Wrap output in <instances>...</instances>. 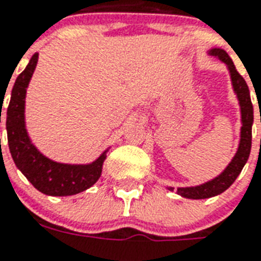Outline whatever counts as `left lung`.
Instances as JSON below:
<instances>
[{
    "label": "left lung",
    "instance_id": "1",
    "mask_svg": "<svg viewBox=\"0 0 261 261\" xmlns=\"http://www.w3.org/2000/svg\"><path fill=\"white\" fill-rule=\"evenodd\" d=\"M211 55H214L218 59H221L223 63H226L227 69L230 71L231 83L233 88L237 94L241 107V139H240L239 150L236 153L234 159L231 160V163L227 165V168L218 177H215L211 181H207L202 186L198 187H186V188H177V194L188 199H206L215 196V195L222 194L223 191H226L229 187L234 182L244 165L248 161L249 153H251L252 146V123H253V106H252L251 96H249V89L243 79V75L240 74L236 69L234 63L230 59V57L226 54V51L221 48H213L210 51ZM261 122V119H260ZM173 190V188H169Z\"/></svg>",
    "mask_w": 261,
    "mask_h": 261
}]
</instances>
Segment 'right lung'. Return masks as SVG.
Masks as SVG:
<instances>
[{
  "mask_svg": "<svg viewBox=\"0 0 261 261\" xmlns=\"http://www.w3.org/2000/svg\"><path fill=\"white\" fill-rule=\"evenodd\" d=\"M39 54H34L25 70L20 73L12 89L6 111L8 143L16 167L40 192L50 196H69L88 190L101 176L104 151L94 163L88 165H69L51 161L31 143L24 122L25 93L38 63Z\"/></svg>",
  "mask_w": 261,
  "mask_h": 261,
  "instance_id": "1",
  "label": "right lung"
}]
</instances>
